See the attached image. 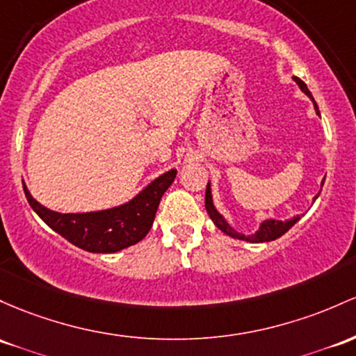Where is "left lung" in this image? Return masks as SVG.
Masks as SVG:
<instances>
[{
	"label": "left lung",
	"mask_w": 356,
	"mask_h": 356,
	"mask_svg": "<svg viewBox=\"0 0 356 356\" xmlns=\"http://www.w3.org/2000/svg\"><path fill=\"white\" fill-rule=\"evenodd\" d=\"M294 81L298 83L300 91H302L304 95H306L312 101V104H314V109H316V115L319 116L318 104H316L314 97H312L311 91L307 89V86L304 84L302 81L299 79V77H294ZM323 184H324V179L321 182V187H323ZM319 193H321V191H319ZM319 193H318V196H319ZM318 196L312 199V201H316ZM204 204H206V211H208L209 218L213 220L214 225H216L222 233H226V235L232 236V238H236V240L250 241V243H265V241L277 240V238H280L284 235V233H287L289 229H291L292 226H294L296 222L300 220L299 214H298V216L291 218V220H286V221L273 220V218H267V220H264L260 222L259 229H257L255 233H252V235H243V233H238L235 228H232V226H229V222L225 220V216H222L220 211L216 209V206H214V201H213V193H211V182H208V187H206V202H204Z\"/></svg>",
	"instance_id": "8db88e82"
}]
</instances>
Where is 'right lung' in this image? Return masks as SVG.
I'll return each mask as SVG.
<instances>
[{
  "mask_svg": "<svg viewBox=\"0 0 356 356\" xmlns=\"http://www.w3.org/2000/svg\"><path fill=\"white\" fill-rule=\"evenodd\" d=\"M177 170L170 169L143 187L135 197L115 208L89 213H57L33 199L23 182L29 204L45 225L76 247L91 253H115L147 236L154 225L160 199L174 182Z\"/></svg>",
  "mask_w": 356,
  "mask_h": 356,
  "instance_id": "add662e5",
  "label": "right lung"
}]
</instances>
